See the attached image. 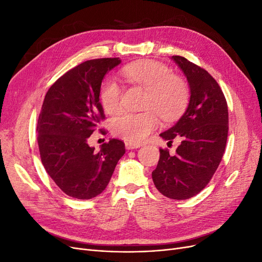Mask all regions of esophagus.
Instances as JSON below:
<instances>
[{
	"instance_id": "esophagus-1",
	"label": "esophagus",
	"mask_w": 262,
	"mask_h": 262,
	"mask_svg": "<svg viewBox=\"0 0 262 262\" xmlns=\"http://www.w3.org/2000/svg\"><path fill=\"white\" fill-rule=\"evenodd\" d=\"M125 147L128 149H133V148H138L140 147L139 144H133V143H130V142H125Z\"/></svg>"
}]
</instances>
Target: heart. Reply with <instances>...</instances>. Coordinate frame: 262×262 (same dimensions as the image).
Returning <instances> with one entry per match:
<instances>
[{"label": "heart", "instance_id": "1", "mask_svg": "<svg viewBox=\"0 0 262 262\" xmlns=\"http://www.w3.org/2000/svg\"><path fill=\"white\" fill-rule=\"evenodd\" d=\"M122 75L131 84L146 91L143 108L139 114L124 113L115 118L112 130L116 137L139 144L158 125V116L164 121H171L186 109L190 92L184 78L172 74V71L162 63H134L122 70ZM99 97L105 112L116 115L122 107V90L114 78L107 77L100 86Z\"/></svg>", "mask_w": 262, "mask_h": 262}]
</instances>
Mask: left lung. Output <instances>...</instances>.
Listing matches in <instances>:
<instances>
[{"mask_svg":"<svg viewBox=\"0 0 262 262\" xmlns=\"http://www.w3.org/2000/svg\"><path fill=\"white\" fill-rule=\"evenodd\" d=\"M190 86V100L179 121L161 137L172 143L179 138L176 153L160 148V161L152 172L158 191L173 200L199 193L212 179L223 157L227 133V102L212 75L180 55H172Z\"/></svg>","mask_w":262,"mask_h":262,"instance_id":"obj_1","label":"left lung"}]
</instances>
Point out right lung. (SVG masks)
<instances>
[{"label":"right lung","mask_w":262,"mask_h":262,"mask_svg":"<svg viewBox=\"0 0 262 262\" xmlns=\"http://www.w3.org/2000/svg\"><path fill=\"white\" fill-rule=\"evenodd\" d=\"M120 62L119 58L85 61L59 77L45 96L37 123L41 162L55 185L75 199L89 200L104 191L125 153L121 140L106 142L98 152L87 144L105 119L101 82Z\"/></svg>","instance_id":"obj_1"}]
</instances>
